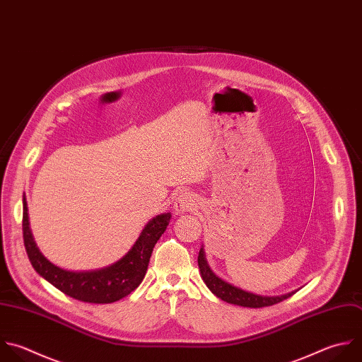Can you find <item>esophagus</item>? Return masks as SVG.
I'll return each mask as SVG.
<instances>
[{
  "instance_id": "obj_1",
  "label": "esophagus",
  "mask_w": 362,
  "mask_h": 362,
  "mask_svg": "<svg viewBox=\"0 0 362 362\" xmlns=\"http://www.w3.org/2000/svg\"><path fill=\"white\" fill-rule=\"evenodd\" d=\"M195 208V199L191 194L188 192H182L181 195H178L177 201H175V211L178 214H184L188 211H192Z\"/></svg>"
}]
</instances>
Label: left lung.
Returning a JSON list of instances; mask_svg holds the SVG:
<instances>
[{
	"label": "left lung",
	"instance_id": "1",
	"mask_svg": "<svg viewBox=\"0 0 362 362\" xmlns=\"http://www.w3.org/2000/svg\"><path fill=\"white\" fill-rule=\"evenodd\" d=\"M198 266L201 270V276L204 279V281L206 283V286L209 287V290L219 297L221 300L230 303V304H238L242 307H250V308H260V307H267V305H273L277 304L286 298H288L290 296H293L296 291L284 294V296H276V297H267V296H257L253 293H247L243 291L226 281H223L222 279L216 277L212 270L209 269V266L206 264L205 256H204V250H199L198 255Z\"/></svg>",
	"mask_w": 362,
	"mask_h": 362
}]
</instances>
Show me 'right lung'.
<instances>
[{
    "label": "right lung",
    "mask_w": 362,
    "mask_h": 362,
    "mask_svg": "<svg viewBox=\"0 0 362 362\" xmlns=\"http://www.w3.org/2000/svg\"><path fill=\"white\" fill-rule=\"evenodd\" d=\"M170 218V214L153 218L123 259L110 267L96 272H68L52 264L42 256L30 230L25 198L23 212V236L30 262L44 279L72 298L85 303L107 304L129 296L143 281L153 247L167 229Z\"/></svg>",
    "instance_id": "1"
}]
</instances>
